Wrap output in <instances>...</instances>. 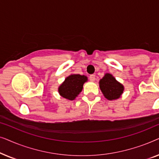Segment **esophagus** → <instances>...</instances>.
Instances as JSON below:
<instances>
[{
  "mask_svg": "<svg viewBox=\"0 0 159 159\" xmlns=\"http://www.w3.org/2000/svg\"><path fill=\"white\" fill-rule=\"evenodd\" d=\"M90 80L91 82H94L95 80V75H91L90 76Z\"/></svg>",
  "mask_w": 159,
  "mask_h": 159,
  "instance_id": "1",
  "label": "esophagus"
}]
</instances>
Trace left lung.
<instances>
[{"label": "left lung", "instance_id": "obj_1", "mask_svg": "<svg viewBox=\"0 0 159 159\" xmlns=\"http://www.w3.org/2000/svg\"><path fill=\"white\" fill-rule=\"evenodd\" d=\"M99 87L104 97L108 101L119 98L125 90L123 84L109 73H106L103 77L100 80Z\"/></svg>", "mask_w": 159, "mask_h": 159}]
</instances>
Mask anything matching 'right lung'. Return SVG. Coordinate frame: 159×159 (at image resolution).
<instances>
[{"mask_svg":"<svg viewBox=\"0 0 159 159\" xmlns=\"http://www.w3.org/2000/svg\"><path fill=\"white\" fill-rule=\"evenodd\" d=\"M88 78L85 75L71 74L66 79L58 88L59 95L64 98L73 101L82 92L84 82H88Z\"/></svg>","mask_w":159,"mask_h":159,"instance_id":"add662e5","label":"right lung"}]
</instances>
